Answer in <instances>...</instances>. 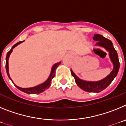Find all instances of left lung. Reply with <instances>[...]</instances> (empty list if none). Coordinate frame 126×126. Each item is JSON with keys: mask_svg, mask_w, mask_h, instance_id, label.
Returning a JSON list of instances; mask_svg holds the SVG:
<instances>
[{"mask_svg": "<svg viewBox=\"0 0 126 126\" xmlns=\"http://www.w3.org/2000/svg\"><path fill=\"white\" fill-rule=\"evenodd\" d=\"M93 39L94 41L97 42L95 45L96 46L104 48L105 49L109 52V57L113 64L112 71L105 78L97 81H85V80L81 79L76 75L72 69H71V72L72 76L75 79L76 83L80 88L87 92L99 93L107 88L109 84L112 83L113 79L116 77L119 70L120 64L117 51L114 48L113 44L110 40L98 34H94Z\"/></svg>", "mask_w": 126, "mask_h": 126, "instance_id": "8db88e82", "label": "left lung"}]
</instances>
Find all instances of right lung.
Segmentation results:
<instances>
[{
    "label": "right lung",
    "instance_id": "obj_1",
    "mask_svg": "<svg viewBox=\"0 0 126 126\" xmlns=\"http://www.w3.org/2000/svg\"><path fill=\"white\" fill-rule=\"evenodd\" d=\"M23 42H24V40L22 41V42H17V43H16L15 45H13L12 48L7 52L6 55V59H5V60H6V62H5V69H6V72L8 77L9 78V79L12 81V82H13V83H14V82H13V81L12 80V79L11 78V77H10L9 75V58L10 55H11V53H12V52H13V49H14V48H15L16 47H17L18 45H19L20 43H23ZM61 62H57V63L55 64L53 66H52L49 76H48L47 79L45 82H43V83H42V84H40L37 86H35L34 87L31 88H21L19 87V86H18L16 85L14 83V84L17 89H19V90H21V92H24V93H28V94H38V93H42V92H44L45 90L48 89L50 86L51 83H52V79L53 78V77L55 76V70H56L57 67L61 64Z\"/></svg>",
    "mask_w": 126,
    "mask_h": 126
}]
</instances>
